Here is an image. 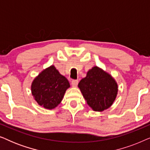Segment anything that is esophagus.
Here are the masks:
<instances>
[{"label":"esophagus","instance_id":"1","mask_svg":"<svg viewBox=\"0 0 150 150\" xmlns=\"http://www.w3.org/2000/svg\"><path fill=\"white\" fill-rule=\"evenodd\" d=\"M78 83H79V81H78V80H73V81H71V85H72V87H76Z\"/></svg>","mask_w":150,"mask_h":150}]
</instances>
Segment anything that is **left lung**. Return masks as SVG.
<instances>
[{"mask_svg": "<svg viewBox=\"0 0 150 150\" xmlns=\"http://www.w3.org/2000/svg\"><path fill=\"white\" fill-rule=\"evenodd\" d=\"M81 90L88 105L95 111H103L112 105L117 95L115 80L103 69L94 66L79 82Z\"/></svg>", "mask_w": 150, "mask_h": 150, "instance_id": "1", "label": "left lung"}]
</instances>
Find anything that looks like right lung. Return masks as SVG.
<instances>
[{
	"instance_id": "add662e5",
	"label": "right lung",
	"mask_w": 150,
	"mask_h": 150,
	"mask_svg": "<svg viewBox=\"0 0 150 150\" xmlns=\"http://www.w3.org/2000/svg\"><path fill=\"white\" fill-rule=\"evenodd\" d=\"M69 81L61 75L54 65L45 69L33 81L31 93L39 105L53 109L61 103Z\"/></svg>"
}]
</instances>
